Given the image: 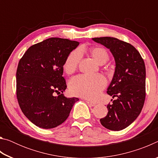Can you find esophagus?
Returning <instances> with one entry per match:
<instances>
[{
    "mask_svg": "<svg viewBox=\"0 0 158 158\" xmlns=\"http://www.w3.org/2000/svg\"><path fill=\"white\" fill-rule=\"evenodd\" d=\"M85 102H86L88 105H90V106H95V105H96L95 103L93 102H90V101H89V100H85Z\"/></svg>",
    "mask_w": 158,
    "mask_h": 158,
    "instance_id": "1",
    "label": "esophagus"
}]
</instances>
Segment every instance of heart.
<instances>
[{"label": "heart", "instance_id": "heart-1", "mask_svg": "<svg viewBox=\"0 0 158 158\" xmlns=\"http://www.w3.org/2000/svg\"><path fill=\"white\" fill-rule=\"evenodd\" d=\"M90 54L94 59L100 64L103 65L109 60V54L106 50L102 47H94L90 51ZM82 57L80 49H75L66 58L63 65L64 70L68 74L75 71ZM106 79L101 74L94 76L80 74L70 79L69 81V89L72 94L79 97L93 99L106 85Z\"/></svg>", "mask_w": 158, "mask_h": 158}]
</instances>
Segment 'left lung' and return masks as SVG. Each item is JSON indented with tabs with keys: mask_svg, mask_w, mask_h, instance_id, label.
<instances>
[{
	"mask_svg": "<svg viewBox=\"0 0 158 158\" xmlns=\"http://www.w3.org/2000/svg\"><path fill=\"white\" fill-rule=\"evenodd\" d=\"M110 50L116 63L107 94L117 97L106 106L107 115L100 119L106 129L119 131L135 121L146 98V68L139 52L132 44L111 37L92 38Z\"/></svg>",
	"mask_w": 158,
	"mask_h": 158,
	"instance_id": "1",
	"label": "left lung"
}]
</instances>
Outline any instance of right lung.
Listing matches in <instances>:
<instances>
[{"mask_svg":"<svg viewBox=\"0 0 158 158\" xmlns=\"http://www.w3.org/2000/svg\"><path fill=\"white\" fill-rule=\"evenodd\" d=\"M79 44L77 41L51 37L29 47L19 62L18 102L36 126L51 129L62 124L79 100L63 95L67 85L63 77L66 58Z\"/></svg>","mask_w":158,"mask_h":158,"instance_id":"add662e5","label":"right lung"}]
</instances>
